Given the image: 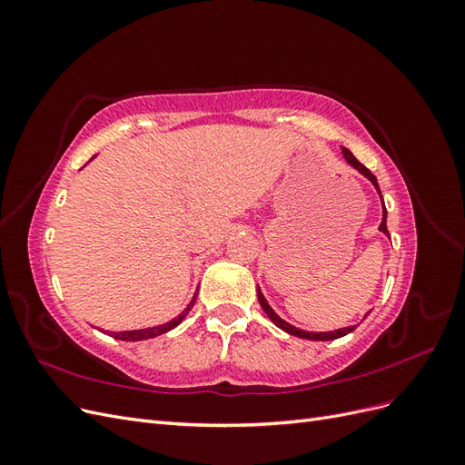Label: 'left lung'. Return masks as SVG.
I'll list each match as a JSON object with an SVG mask.
<instances>
[{"label": "left lung", "instance_id": "left-lung-1", "mask_svg": "<svg viewBox=\"0 0 465 465\" xmlns=\"http://www.w3.org/2000/svg\"><path fill=\"white\" fill-rule=\"evenodd\" d=\"M341 151H343V157H345V161L353 166V168H357V171L362 174V176H367L371 182H372V186L378 190V193H380V188H378V180H376V176L369 171L367 166L364 164H361L355 157H353V153H351L349 149H345V147H341ZM380 198H382V193H380ZM382 205H384V200H382ZM380 231H382L384 234H388V227H386V207H382V223H380ZM258 301H260V304H262V308H263V312L270 316V320L275 323L277 328H281L283 331H287V333H291V335H297V337H302V340H312V341H330V340H337V337H343V335H347V333H351L353 331L357 326H349V328H343V330H335V331H320V333H314V331H304V330H299V328H294V326H291V323H287L285 320H281L275 312H273V308L267 304V301H265V297L262 294V291H260V287H258Z\"/></svg>", "mask_w": 465, "mask_h": 465}]
</instances>
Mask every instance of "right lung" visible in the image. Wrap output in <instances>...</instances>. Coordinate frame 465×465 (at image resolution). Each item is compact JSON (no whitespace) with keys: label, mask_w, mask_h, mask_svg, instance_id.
Listing matches in <instances>:
<instances>
[{"label":"right lung","mask_w":465,"mask_h":465,"mask_svg":"<svg viewBox=\"0 0 465 465\" xmlns=\"http://www.w3.org/2000/svg\"><path fill=\"white\" fill-rule=\"evenodd\" d=\"M195 297H198V292L193 294L192 302L188 304V308H184V312H182L178 318L171 320L163 323V326H154V328H147V330H132V331H108L114 340H122V341H142V340H149V337H157V335H163L166 331H171L173 328H176L178 323L186 318V314L192 311V306L195 302Z\"/></svg>","instance_id":"right-lung-1"}]
</instances>
